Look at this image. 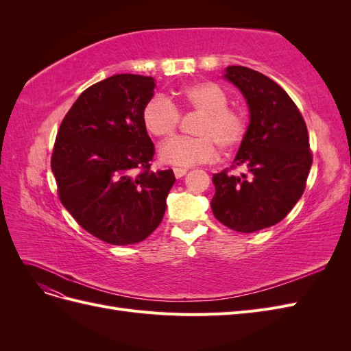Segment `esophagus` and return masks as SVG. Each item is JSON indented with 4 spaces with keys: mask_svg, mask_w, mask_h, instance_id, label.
<instances>
[{
    "mask_svg": "<svg viewBox=\"0 0 351 351\" xmlns=\"http://www.w3.org/2000/svg\"><path fill=\"white\" fill-rule=\"evenodd\" d=\"M173 171L177 178H182L187 173V169L186 168H173Z\"/></svg>",
    "mask_w": 351,
    "mask_h": 351,
    "instance_id": "obj_1",
    "label": "esophagus"
}]
</instances>
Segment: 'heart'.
Returning <instances> with one entry per match:
<instances>
[{
  "label": "heart",
  "mask_w": 351,
  "mask_h": 351,
  "mask_svg": "<svg viewBox=\"0 0 351 351\" xmlns=\"http://www.w3.org/2000/svg\"><path fill=\"white\" fill-rule=\"evenodd\" d=\"M230 97L214 82H197L177 92L180 108L200 112L195 123L197 136H180L161 145L159 159L173 167H190L208 162L222 151L231 152L244 142L249 132L247 114L241 108L228 105ZM177 105L164 95H154L142 108V123L146 132L168 139L182 121Z\"/></svg>",
  "instance_id": "b5f03b06"
}]
</instances>
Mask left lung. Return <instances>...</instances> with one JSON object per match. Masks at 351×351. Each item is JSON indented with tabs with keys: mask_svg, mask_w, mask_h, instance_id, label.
<instances>
[{
	"mask_svg": "<svg viewBox=\"0 0 351 351\" xmlns=\"http://www.w3.org/2000/svg\"><path fill=\"white\" fill-rule=\"evenodd\" d=\"M226 77L247 101L250 124L234 159L249 173L214 174L215 218L239 232H254L282 221L304 192L312 167L309 134L297 105L278 83L241 66H230Z\"/></svg>",
	"mask_w": 351,
	"mask_h": 351,
	"instance_id": "left-lung-1",
	"label": "left lung"
}]
</instances>
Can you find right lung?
<instances>
[{"instance_id": "add662e5", "label": "right lung", "mask_w": 351, "mask_h": 351, "mask_svg": "<svg viewBox=\"0 0 351 351\" xmlns=\"http://www.w3.org/2000/svg\"><path fill=\"white\" fill-rule=\"evenodd\" d=\"M155 82L115 74L80 93L58 129L51 168L61 204L97 239L125 246L161 224L173 169L151 171L155 146L142 123Z\"/></svg>"}]
</instances>
